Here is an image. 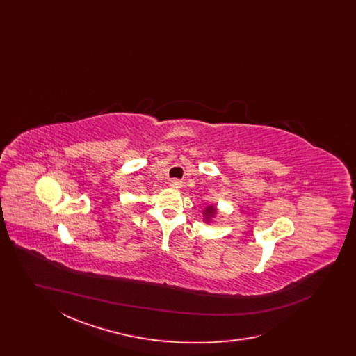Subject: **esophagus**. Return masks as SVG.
<instances>
[{
    "label": "esophagus",
    "mask_w": 356,
    "mask_h": 356,
    "mask_svg": "<svg viewBox=\"0 0 356 356\" xmlns=\"http://www.w3.org/2000/svg\"><path fill=\"white\" fill-rule=\"evenodd\" d=\"M170 186L172 189L179 191L183 186V183L180 180H177V179H173V180H170Z\"/></svg>",
    "instance_id": "1"
}]
</instances>
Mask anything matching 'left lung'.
Returning <instances> with one entry per match:
<instances>
[{
  "mask_svg": "<svg viewBox=\"0 0 356 356\" xmlns=\"http://www.w3.org/2000/svg\"><path fill=\"white\" fill-rule=\"evenodd\" d=\"M203 215L204 221H205V222H211L212 219L218 215V209H216L215 205H208V207L204 209Z\"/></svg>",
  "mask_w": 356,
  "mask_h": 356,
  "instance_id": "1",
  "label": "left lung"
}]
</instances>
